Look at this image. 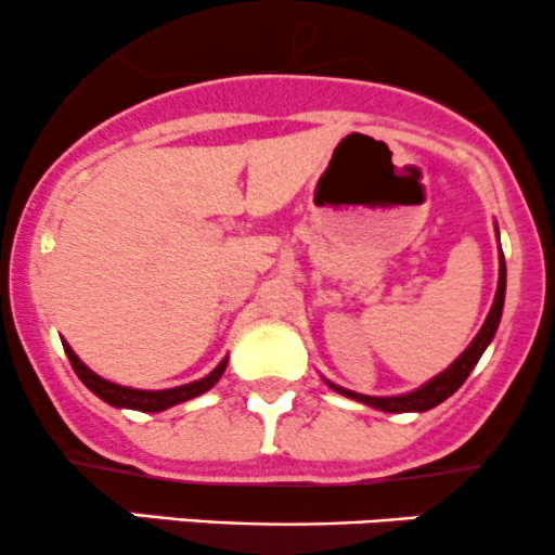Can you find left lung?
<instances>
[{
    "instance_id": "1",
    "label": "left lung",
    "mask_w": 555,
    "mask_h": 555,
    "mask_svg": "<svg viewBox=\"0 0 555 555\" xmlns=\"http://www.w3.org/2000/svg\"><path fill=\"white\" fill-rule=\"evenodd\" d=\"M495 232H499V227H495ZM503 297H506V263H503V256H501L499 289H495V299H493V305H490V313L486 318V323H482V328L477 331L473 344L464 349L460 358L451 362V365L446 367L443 373H438L436 378H430L428 384L415 388V391L399 393V397H365V393L349 391V388L331 384V380H326V384L334 388L336 393H341V397L362 401V404L375 406V410H380V412H425V410H433V406H438L443 399H449L451 393H454L456 388H460L464 380H467V375L473 373L477 360L482 358V352L488 349V344L493 341L495 331H499V323H501V313H503Z\"/></svg>"
}]
</instances>
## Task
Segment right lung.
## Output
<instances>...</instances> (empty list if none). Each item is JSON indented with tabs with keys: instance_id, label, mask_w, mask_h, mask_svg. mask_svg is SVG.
Masks as SVG:
<instances>
[{
	"instance_id": "1",
	"label": "right lung",
	"mask_w": 555,
	"mask_h": 555,
	"mask_svg": "<svg viewBox=\"0 0 555 555\" xmlns=\"http://www.w3.org/2000/svg\"><path fill=\"white\" fill-rule=\"evenodd\" d=\"M62 347H65L69 362H73V371L78 373V378L86 384L91 391L95 393L99 399H104L106 404L112 406H119V410H138V412H164L169 410V406L175 404H182V401L188 399H195L201 397V393H206L208 388H214L216 380L221 378V373L227 371V358L219 362V365L214 367L211 373L206 375V378L201 380H193V384H184V386H175V388H164V391H143V388H130V386H119V384H112V380L101 378V375H95L91 367L82 362L78 354L73 352V347H69L67 341H62Z\"/></svg>"
}]
</instances>
